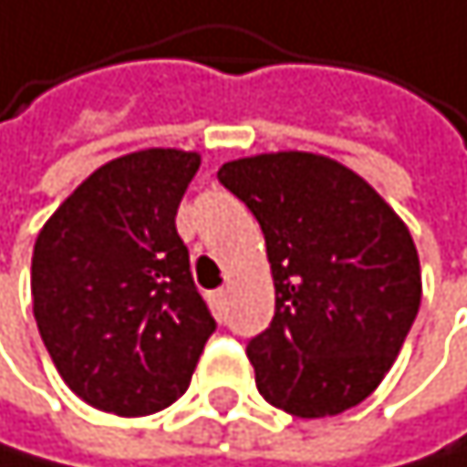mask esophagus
<instances>
[{
  "label": "esophagus",
  "instance_id": "esophagus-1",
  "mask_svg": "<svg viewBox=\"0 0 467 467\" xmlns=\"http://www.w3.org/2000/svg\"><path fill=\"white\" fill-rule=\"evenodd\" d=\"M225 296H228V294H225V288H219V291H213V294H211V302L216 305L219 311L225 308Z\"/></svg>",
  "mask_w": 467,
  "mask_h": 467
}]
</instances>
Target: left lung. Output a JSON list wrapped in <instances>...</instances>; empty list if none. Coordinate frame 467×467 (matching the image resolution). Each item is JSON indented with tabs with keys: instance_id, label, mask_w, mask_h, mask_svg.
Returning a JSON list of instances; mask_svg holds the SVG:
<instances>
[{
	"instance_id": "obj_1",
	"label": "left lung",
	"mask_w": 467,
	"mask_h": 467,
	"mask_svg": "<svg viewBox=\"0 0 467 467\" xmlns=\"http://www.w3.org/2000/svg\"><path fill=\"white\" fill-rule=\"evenodd\" d=\"M216 176L256 216L271 262L276 311L248 342L259 394L302 420L359 405L420 311L408 225L359 173L322 153H256Z\"/></svg>"
}]
</instances>
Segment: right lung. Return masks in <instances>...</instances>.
<instances>
[{
    "label": "right lung",
    "instance_id": "obj_1",
    "mask_svg": "<svg viewBox=\"0 0 467 467\" xmlns=\"http://www.w3.org/2000/svg\"><path fill=\"white\" fill-rule=\"evenodd\" d=\"M196 150L110 159L36 236L30 294L65 385L116 417H148L185 394L213 317L199 296L176 208Z\"/></svg>",
    "mask_w": 467,
    "mask_h": 467
}]
</instances>
